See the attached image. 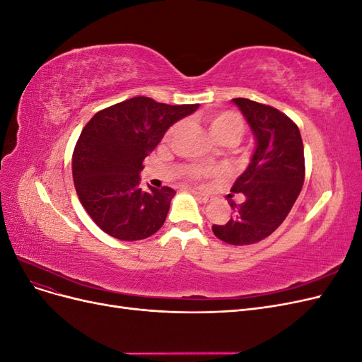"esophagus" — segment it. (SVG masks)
Segmentation results:
<instances>
[{
    "label": "esophagus",
    "instance_id": "1",
    "mask_svg": "<svg viewBox=\"0 0 362 362\" xmlns=\"http://www.w3.org/2000/svg\"><path fill=\"white\" fill-rule=\"evenodd\" d=\"M192 193H193V194L196 196V198H198V199H199L201 202H205V204H206V202H210V201L213 199L210 194H206V193H202V192H194V190H193Z\"/></svg>",
    "mask_w": 362,
    "mask_h": 362
}]
</instances>
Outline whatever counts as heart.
Listing matches in <instances>:
<instances>
[{
	"instance_id": "b5f03b06",
	"label": "heart",
	"mask_w": 362,
	"mask_h": 362,
	"mask_svg": "<svg viewBox=\"0 0 362 362\" xmlns=\"http://www.w3.org/2000/svg\"><path fill=\"white\" fill-rule=\"evenodd\" d=\"M208 133L217 141V144H234L242 137L245 131V122L240 115L231 110H214L205 116ZM175 127L168 133V137L173 133ZM190 180H202L208 177V170L201 168H190L187 170Z\"/></svg>"
}]
</instances>
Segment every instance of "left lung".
Masks as SVG:
<instances>
[{
	"label": "left lung",
	"instance_id": "1",
	"mask_svg": "<svg viewBox=\"0 0 362 362\" xmlns=\"http://www.w3.org/2000/svg\"><path fill=\"white\" fill-rule=\"evenodd\" d=\"M233 103L254 133L255 151L231 189L243 202L229 201L231 218L213 225V233L228 245L245 246L264 240L286 221L302 190L305 157L300 131L287 115L246 98Z\"/></svg>",
	"mask_w": 362,
	"mask_h": 362
}]
</instances>
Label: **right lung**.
<instances>
[{
    "label": "right lung",
    "mask_w": 362,
    "mask_h": 362,
    "mask_svg": "<svg viewBox=\"0 0 362 362\" xmlns=\"http://www.w3.org/2000/svg\"><path fill=\"white\" fill-rule=\"evenodd\" d=\"M198 107L136 96L98 112L83 128L72 156L74 184L84 210L104 233L134 242L163 226L175 190L149 185L144 190L140 170L169 127Z\"/></svg>",
    "instance_id": "right-lung-1"
}]
</instances>
